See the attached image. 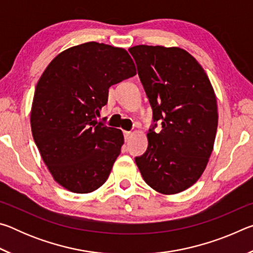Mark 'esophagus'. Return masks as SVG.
Returning a JSON list of instances; mask_svg holds the SVG:
<instances>
[{"instance_id":"esophagus-1","label":"esophagus","mask_w":253,"mask_h":253,"mask_svg":"<svg viewBox=\"0 0 253 253\" xmlns=\"http://www.w3.org/2000/svg\"><path fill=\"white\" fill-rule=\"evenodd\" d=\"M124 136H125V139H129L130 136H131V131H127V130H124Z\"/></svg>"}]
</instances>
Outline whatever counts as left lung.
<instances>
[{
    "mask_svg": "<svg viewBox=\"0 0 253 253\" xmlns=\"http://www.w3.org/2000/svg\"><path fill=\"white\" fill-rule=\"evenodd\" d=\"M153 109L148 147L135 157L149 186L176 194L203 174L217 128L216 97L209 77L194 57L181 48H129ZM160 121L162 130H153Z\"/></svg>",
    "mask_w": 253,
    "mask_h": 253,
    "instance_id": "left-lung-1",
    "label": "left lung"
}]
</instances>
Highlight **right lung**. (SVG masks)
<instances>
[{
	"label": "right lung",
	"mask_w": 253,
	"mask_h": 253,
	"mask_svg": "<svg viewBox=\"0 0 253 253\" xmlns=\"http://www.w3.org/2000/svg\"><path fill=\"white\" fill-rule=\"evenodd\" d=\"M136 75L125 49L87 42L59 53L38 81L31 129L54 181L74 193H90L108 178L121 154V129L98 123L110 85Z\"/></svg>",
	"instance_id": "add662e5"
}]
</instances>
